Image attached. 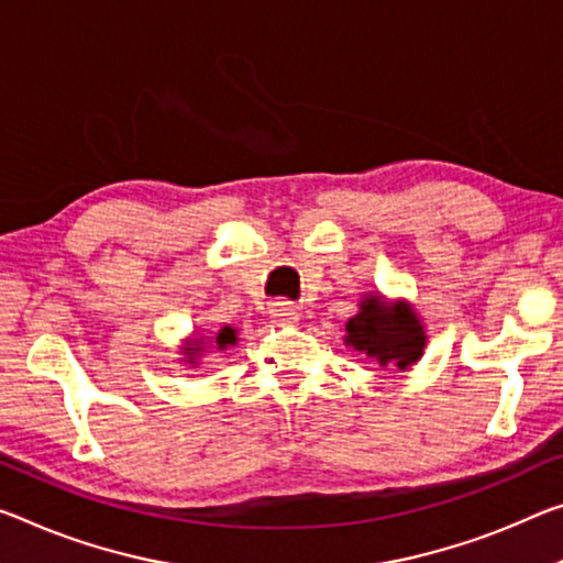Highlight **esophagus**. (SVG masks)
Segmentation results:
<instances>
[{"mask_svg": "<svg viewBox=\"0 0 563 563\" xmlns=\"http://www.w3.org/2000/svg\"><path fill=\"white\" fill-rule=\"evenodd\" d=\"M271 316H273L275 323H280V325L298 323V308L292 306V302H288V300H278V302H273Z\"/></svg>", "mask_w": 563, "mask_h": 563, "instance_id": "obj_1", "label": "esophagus"}]
</instances>
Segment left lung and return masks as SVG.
Here are the masks:
<instances>
[{
    "label": "left lung",
    "mask_w": 563,
    "mask_h": 563,
    "mask_svg": "<svg viewBox=\"0 0 563 563\" xmlns=\"http://www.w3.org/2000/svg\"><path fill=\"white\" fill-rule=\"evenodd\" d=\"M345 330V343L378 361L380 368L398 365L404 371L406 365L421 358L426 345L421 323L404 302L390 308L378 298H365L361 302V313L347 320Z\"/></svg>",
    "instance_id": "left-lung-1"
}]
</instances>
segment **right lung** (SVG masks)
Masks as SVG:
<instances>
[{
  "label": "right lung",
  "mask_w": 563,
  "mask_h": 563,
  "mask_svg": "<svg viewBox=\"0 0 563 563\" xmlns=\"http://www.w3.org/2000/svg\"><path fill=\"white\" fill-rule=\"evenodd\" d=\"M235 341H238V338H235V330H233V328H222L220 333H218V338H216V343H218L220 351H222V347L233 345ZM198 343H200V341H195V347H185V353L190 355V363H195V355H198V353L202 351V347H200Z\"/></svg>",
  "instance_id": "1"
}]
</instances>
